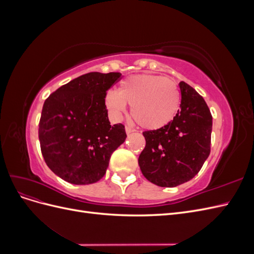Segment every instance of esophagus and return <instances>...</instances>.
I'll return each mask as SVG.
<instances>
[{
  "label": "esophagus",
  "mask_w": 254,
  "mask_h": 254,
  "mask_svg": "<svg viewBox=\"0 0 254 254\" xmlns=\"http://www.w3.org/2000/svg\"><path fill=\"white\" fill-rule=\"evenodd\" d=\"M125 130H126V133H127V134H129V133H131V132H134V131H135V129L131 128L130 126H126Z\"/></svg>",
  "instance_id": "1"
}]
</instances>
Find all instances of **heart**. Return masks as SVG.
<instances>
[{
  "label": "heart",
  "instance_id": "1",
  "mask_svg": "<svg viewBox=\"0 0 254 254\" xmlns=\"http://www.w3.org/2000/svg\"><path fill=\"white\" fill-rule=\"evenodd\" d=\"M131 105V115L146 129L166 126L179 110L180 95L175 81L153 74H137L123 80L118 91L105 95V105L114 120H121Z\"/></svg>",
  "mask_w": 254,
  "mask_h": 254
}]
</instances>
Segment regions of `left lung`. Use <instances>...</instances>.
<instances>
[{
    "mask_svg": "<svg viewBox=\"0 0 254 254\" xmlns=\"http://www.w3.org/2000/svg\"><path fill=\"white\" fill-rule=\"evenodd\" d=\"M181 105L164 127L144 131L139 157L144 177L162 188H174L199 173L211 151L212 114L204 99L187 82L179 83Z\"/></svg>",
    "mask_w": 254,
    "mask_h": 254,
    "instance_id": "1",
    "label": "left lung"
}]
</instances>
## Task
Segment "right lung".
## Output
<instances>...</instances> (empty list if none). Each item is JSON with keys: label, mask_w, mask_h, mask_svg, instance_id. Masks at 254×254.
<instances>
[{"label": "right lung", "mask_w": 254, "mask_h": 254, "mask_svg": "<svg viewBox=\"0 0 254 254\" xmlns=\"http://www.w3.org/2000/svg\"><path fill=\"white\" fill-rule=\"evenodd\" d=\"M121 73L79 76L45 99L39 122L42 156L50 170L72 184L101 180L112 152L126 140L123 124L110 125L105 95Z\"/></svg>", "instance_id": "1"}]
</instances>
